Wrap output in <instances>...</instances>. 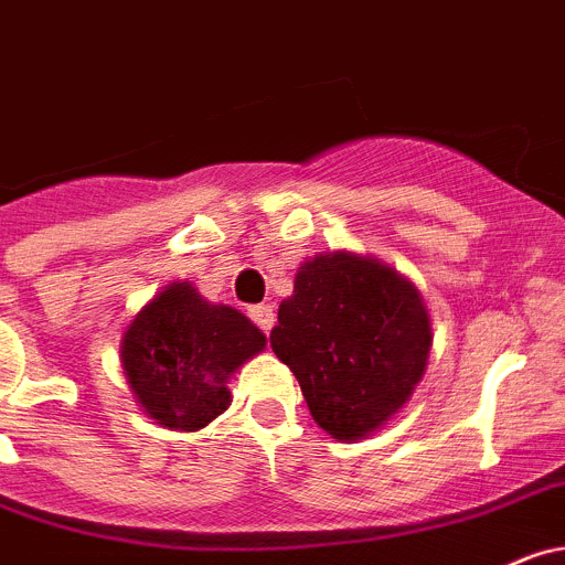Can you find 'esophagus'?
Wrapping results in <instances>:
<instances>
[{
  "mask_svg": "<svg viewBox=\"0 0 565 565\" xmlns=\"http://www.w3.org/2000/svg\"><path fill=\"white\" fill-rule=\"evenodd\" d=\"M249 319L255 321L263 332H268L274 327V308L271 305H252Z\"/></svg>",
  "mask_w": 565,
  "mask_h": 565,
  "instance_id": "esophagus-1",
  "label": "esophagus"
}]
</instances>
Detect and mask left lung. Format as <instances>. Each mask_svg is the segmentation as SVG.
<instances>
[{
	"label": "left lung",
	"mask_w": 565,
	"mask_h": 565,
	"mask_svg": "<svg viewBox=\"0 0 565 565\" xmlns=\"http://www.w3.org/2000/svg\"><path fill=\"white\" fill-rule=\"evenodd\" d=\"M271 349L299 380L327 435L377 433L427 372L433 321L422 291L372 255L338 249L299 263Z\"/></svg>",
	"instance_id": "left-lung-1"
}]
</instances>
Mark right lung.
Segmentation results:
<instances>
[{"mask_svg": "<svg viewBox=\"0 0 565 565\" xmlns=\"http://www.w3.org/2000/svg\"><path fill=\"white\" fill-rule=\"evenodd\" d=\"M263 349L266 335L241 310L177 279L132 316L118 352L138 407L160 427L196 433L227 411L230 377Z\"/></svg>", "mask_w": 565, "mask_h": 565, "instance_id": "add662e5", "label": "right lung"}]
</instances>
